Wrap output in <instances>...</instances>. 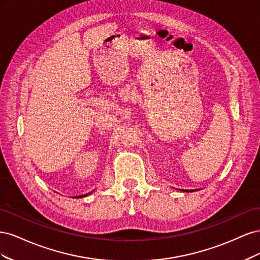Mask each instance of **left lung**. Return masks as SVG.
Wrapping results in <instances>:
<instances>
[{
	"mask_svg": "<svg viewBox=\"0 0 260 260\" xmlns=\"http://www.w3.org/2000/svg\"><path fill=\"white\" fill-rule=\"evenodd\" d=\"M183 192H193V191H188V190H182Z\"/></svg>",
	"mask_w": 260,
	"mask_h": 260,
	"instance_id": "1",
	"label": "left lung"
}]
</instances>
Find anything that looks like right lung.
Wrapping results in <instances>:
<instances>
[{"label":"right lung","mask_w":260,"mask_h":260,"mask_svg":"<svg viewBox=\"0 0 260 260\" xmlns=\"http://www.w3.org/2000/svg\"><path fill=\"white\" fill-rule=\"evenodd\" d=\"M93 192V191H92ZM92 192H90V193H88V194H84V195H79V196H76L77 199H80V198H84V196H88V195H90Z\"/></svg>","instance_id":"add662e5"}]
</instances>
